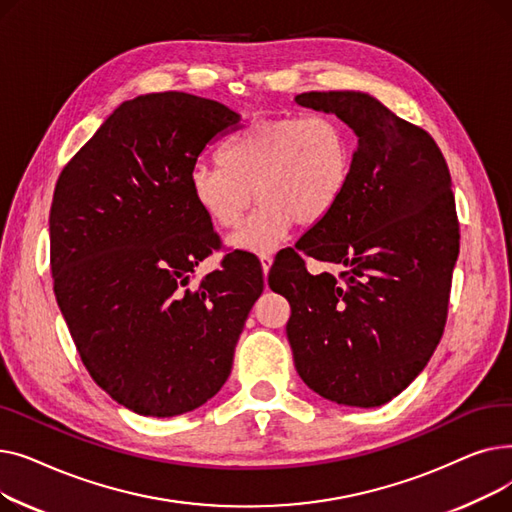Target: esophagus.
<instances>
[{
	"label": "esophagus",
	"instance_id": "34e87169",
	"mask_svg": "<svg viewBox=\"0 0 512 512\" xmlns=\"http://www.w3.org/2000/svg\"><path fill=\"white\" fill-rule=\"evenodd\" d=\"M259 259H261V270H263V274L270 272L272 261H274V255H272V253H263Z\"/></svg>",
	"mask_w": 512,
	"mask_h": 512
}]
</instances>
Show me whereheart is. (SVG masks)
<instances>
[{
	"instance_id": "heart-1",
	"label": "heart",
	"mask_w": 512,
	"mask_h": 512,
	"mask_svg": "<svg viewBox=\"0 0 512 512\" xmlns=\"http://www.w3.org/2000/svg\"><path fill=\"white\" fill-rule=\"evenodd\" d=\"M353 168V134L334 116L263 118L230 137L215 164L197 161L188 186L220 230H234L255 195L259 207L230 245L265 253L280 245L294 222L301 228L324 222L342 201Z\"/></svg>"
}]
</instances>
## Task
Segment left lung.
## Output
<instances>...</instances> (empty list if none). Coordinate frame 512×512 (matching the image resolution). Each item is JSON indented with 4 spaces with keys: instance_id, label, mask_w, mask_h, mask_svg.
Masks as SVG:
<instances>
[{
    "instance_id": "8db88e82",
    "label": "left lung",
    "mask_w": 512,
    "mask_h": 512,
    "mask_svg": "<svg viewBox=\"0 0 512 512\" xmlns=\"http://www.w3.org/2000/svg\"><path fill=\"white\" fill-rule=\"evenodd\" d=\"M294 101L355 130V168L338 207L272 265L270 288L290 303L286 336L301 380L338 405L380 407L417 378L444 334L461 240L450 172L421 126L365 93ZM305 256L338 264L339 276L309 275Z\"/></svg>"
}]
</instances>
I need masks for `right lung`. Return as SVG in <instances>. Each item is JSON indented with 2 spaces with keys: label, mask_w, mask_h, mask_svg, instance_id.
<instances>
[{
  "label": "right lung",
  "mask_w": 512,
  "mask_h": 512,
  "mask_svg": "<svg viewBox=\"0 0 512 512\" xmlns=\"http://www.w3.org/2000/svg\"><path fill=\"white\" fill-rule=\"evenodd\" d=\"M238 120L218 101L178 91L124 101L53 191V292L80 361L101 390L145 417L182 415L220 392L263 290L245 251L191 286L220 236L188 174Z\"/></svg>",
  "instance_id": "right-lung-1"
}]
</instances>
